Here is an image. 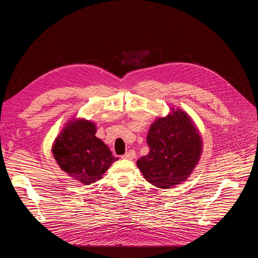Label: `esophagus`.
Returning a JSON list of instances; mask_svg holds the SVG:
<instances>
[{
    "instance_id": "34e87169",
    "label": "esophagus",
    "mask_w": 258,
    "mask_h": 258,
    "mask_svg": "<svg viewBox=\"0 0 258 258\" xmlns=\"http://www.w3.org/2000/svg\"><path fill=\"white\" fill-rule=\"evenodd\" d=\"M135 157H136V152L134 150H130L128 152H126L124 155L121 156V158L128 159V160H133Z\"/></svg>"
}]
</instances>
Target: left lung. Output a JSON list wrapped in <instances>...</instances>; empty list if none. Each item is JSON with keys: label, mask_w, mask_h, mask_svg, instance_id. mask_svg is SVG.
Returning a JSON list of instances; mask_svg holds the SVG:
<instances>
[{"label": "left lung", "mask_w": 258, "mask_h": 258, "mask_svg": "<svg viewBox=\"0 0 258 258\" xmlns=\"http://www.w3.org/2000/svg\"><path fill=\"white\" fill-rule=\"evenodd\" d=\"M150 151L137 161L153 186L170 189L185 181L199 162L203 143L191 117L180 109L157 118L147 136Z\"/></svg>", "instance_id": "1"}]
</instances>
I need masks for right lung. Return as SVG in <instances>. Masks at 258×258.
I'll list each match as a JSON object with an SVG mask.
<instances>
[{"instance_id": "obj_1", "label": "right lung", "mask_w": 258, "mask_h": 258, "mask_svg": "<svg viewBox=\"0 0 258 258\" xmlns=\"http://www.w3.org/2000/svg\"><path fill=\"white\" fill-rule=\"evenodd\" d=\"M94 122L75 119L56 138L52 152L60 168L84 185L97 181L118 158L97 138Z\"/></svg>"}]
</instances>
